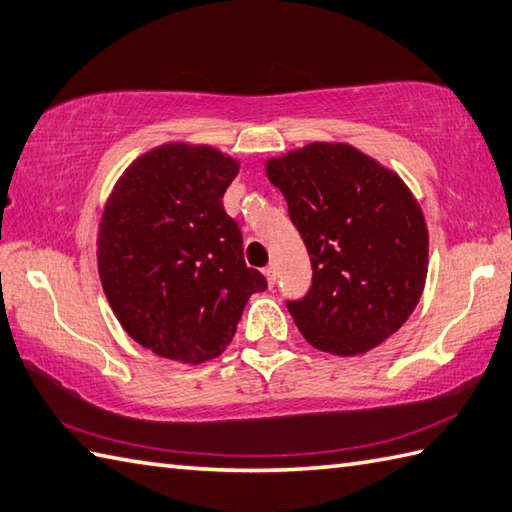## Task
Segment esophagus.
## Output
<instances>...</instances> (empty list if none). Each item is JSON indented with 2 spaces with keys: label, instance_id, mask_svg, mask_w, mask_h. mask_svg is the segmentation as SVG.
Masks as SVG:
<instances>
[{
  "label": "esophagus",
  "instance_id": "1",
  "mask_svg": "<svg viewBox=\"0 0 512 512\" xmlns=\"http://www.w3.org/2000/svg\"><path fill=\"white\" fill-rule=\"evenodd\" d=\"M263 274H265V278H267V285H269V287H274V285H276V267H274V265L265 267V269H263Z\"/></svg>",
  "mask_w": 512,
  "mask_h": 512
}]
</instances>
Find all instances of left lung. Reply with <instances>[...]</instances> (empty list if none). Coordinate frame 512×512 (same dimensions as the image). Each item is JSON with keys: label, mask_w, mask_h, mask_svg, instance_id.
Returning a JSON list of instances; mask_svg holds the SVG:
<instances>
[{"label": "left lung", "mask_w": 512, "mask_h": 512, "mask_svg": "<svg viewBox=\"0 0 512 512\" xmlns=\"http://www.w3.org/2000/svg\"><path fill=\"white\" fill-rule=\"evenodd\" d=\"M265 173L285 195L313 265L311 291L287 304L295 326L317 350L366 355L399 331L423 295V208L399 173L346 142L269 157Z\"/></svg>", "instance_id": "1"}]
</instances>
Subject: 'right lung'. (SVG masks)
I'll return each instance as SVG.
<instances>
[{
    "mask_svg": "<svg viewBox=\"0 0 512 512\" xmlns=\"http://www.w3.org/2000/svg\"><path fill=\"white\" fill-rule=\"evenodd\" d=\"M241 162L210 144L166 142L124 168L98 223V276L120 326L157 357L199 366L230 346L249 295L223 195Z\"/></svg>",
    "mask_w": 512,
    "mask_h": 512,
    "instance_id": "right-lung-1",
    "label": "right lung"
}]
</instances>
